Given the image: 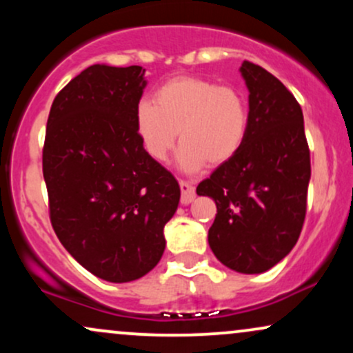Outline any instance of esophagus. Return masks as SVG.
<instances>
[{
    "label": "esophagus",
    "instance_id": "esophagus-1",
    "mask_svg": "<svg viewBox=\"0 0 353 353\" xmlns=\"http://www.w3.org/2000/svg\"><path fill=\"white\" fill-rule=\"evenodd\" d=\"M179 185H181V204H190V202L194 201V197H196V188H194L192 182L189 181H179Z\"/></svg>",
    "mask_w": 353,
    "mask_h": 353
}]
</instances>
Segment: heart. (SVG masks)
I'll return each mask as SVG.
<instances>
[{
  "label": "heart",
  "mask_w": 353,
  "mask_h": 353,
  "mask_svg": "<svg viewBox=\"0 0 353 353\" xmlns=\"http://www.w3.org/2000/svg\"><path fill=\"white\" fill-rule=\"evenodd\" d=\"M134 124L144 151L156 161L165 159L179 134V163L197 171L237 156L249 132V104L232 86L201 76H176L156 89L154 103H137Z\"/></svg>",
  "instance_id": "1"
}]
</instances>
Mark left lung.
I'll list each match as a JSON object with an SVG mask.
<instances>
[{
    "label": "left lung",
    "mask_w": 353,
    "mask_h": 353,
    "mask_svg": "<svg viewBox=\"0 0 353 353\" xmlns=\"http://www.w3.org/2000/svg\"><path fill=\"white\" fill-rule=\"evenodd\" d=\"M249 89V132L242 149L197 185L216 201L209 245L242 274H261L297 244L307 212L310 151L301 104L259 64L241 66Z\"/></svg>",
    "instance_id": "obj_1"
}]
</instances>
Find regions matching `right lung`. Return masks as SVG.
Returning a JSON list of instances; mask_svg holds the SVG:
<instances>
[{
	"label": "right lung",
	"instance_id": "1",
	"mask_svg": "<svg viewBox=\"0 0 353 353\" xmlns=\"http://www.w3.org/2000/svg\"><path fill=\"white\" fill-rule=\"evenodd\" d=\"M144 71L92 64L61 89L48 116L51 225L64 249L108 282L136 281L157 265L181 197L172 174L137 137Z\"/></svg>",
	"mask_w": 353,
	"mask_h": 353
}]
</instances>
